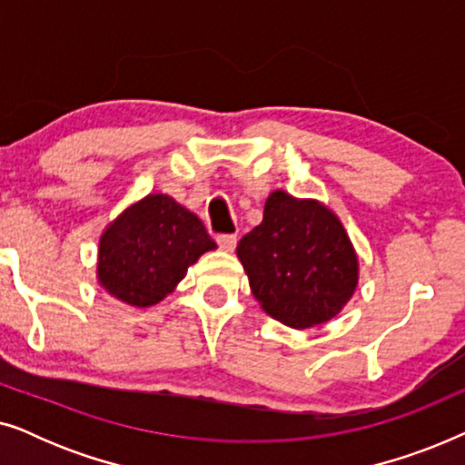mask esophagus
I'll return each instance as SVG.
<instances>
[{"label":"esophagus","mask_w":465,"mask_h":465,"mask_svg":"<svg viewBox=\"0 0 465 465\" xmlns=\"http://www.w3.org/2000/svg\"><path fill=\"white\" fill-rule=\"evenodd\" d=\"M218 245H220V250H224V252H234V247H237V237H234V234H218Z\"/></svg>","instance_id":"34e87169"}]
</instances>
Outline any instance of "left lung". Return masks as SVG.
<instances>
[{
  "label": "left lung",
  "instance_id": "1",
  "mask_svg": "<svg viewBox=\"0 0 465 465\" xmlns=\"http://www.w3.org/2000/svg\"><path fill=\"white\" fill-rule=\"evenodd\" d=\"M252 294L266 313L304 330L336 317L360 279L358 253L332 209L275 190L262 222L237 245Z\"/></svg>",
  "mask_w": 465,
  "mask_h": 465
}]
</instances>
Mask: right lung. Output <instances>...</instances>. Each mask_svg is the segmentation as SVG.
I'll return each mask as SVG.
<instances>
[{
    "label": "right lung",
    "mask_w": 465,
    "mask_h": 465,
    "mask_svg": "<svg viewBox=\"0 0 465 465\" xmlns=\"http://www.w3.org/2000/svg\"><path fill=\"white\" fill-rule=\"evenodd\" d=\"M215 247L199 215L169 194H148L101 232L97 282L120 302L152 307L177 288L188 266Z\"/></svg>",
    "instance_id": "1"
}]
</instances>
